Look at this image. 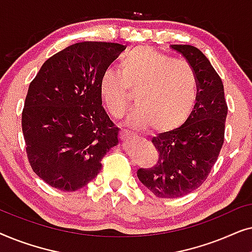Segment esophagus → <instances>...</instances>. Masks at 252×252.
Wrapping results in <instances>:
<instances>
[{"label":"esophagus","instance_id":"34e87169","mask_svg":"<svg viewBox=\"0 0 252 252\" xmlns=\"http://www.w3.org/2000/svg\"><path fill=\"white\" fill-rule=\"evenodd\" d=\"M120 134H122L123 139H128V137H132L135 135V133L130 132V130H128V129H122L120 130Z\"/></svg>","mask_w":252,"mask_h":252}]
</instances>
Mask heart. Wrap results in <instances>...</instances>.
<instances>
[{"label": "heart", "instance_id": "obj_1", "mask_svg": "<svg viewBox=\"0 0 252 252\" xmlns=\"http://www.w3.org/2000/svg\"><path fill=\"white\" fill-rule=\"evenodd\" d=\"M129 92H134L136 105L127 123L136 128L151 125L167 132L191 115L198 98V79L186 62L141 46L123 55L119 71L105 68L98 80L99 97L116 118L125 112Z\"/></svg>", "mask_w": 252, "mask_h": 252}]
</instances>
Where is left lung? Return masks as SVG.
<instances>
[{"label": "left lung", "mask_w": 252, "mask_h": 252, "mask_svg": "<svg viewBox=\"0 0 252 252\" xmlns=\"http://www.w3.org/2000/svg\"><path fill=\"white\" fill-rule=\"evenodd\" d=\"M194 68L198 98L185 124L154 136L157 149L155 166L139 168L137 178L160 198H177L197 189L206 180L223 144L227 103L219 74L196 47L172 44Z\"/></svg>", "instance_id": "1"}]
</instances>
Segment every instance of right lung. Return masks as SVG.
Here are the masks:
<instances>
[{"mask_svg":"<svg viewBox=\"0 0 252 252\" xmlns=\"http://www.w3.org/2000/svg\"><path fill=\"white\" fill-rule=\"evenodd\" d=\"M125 49L111 42L74 43L48 58L30 84L22 113L26 154L51 187H85L118 144L119 128L102 106L98 80Z\"/></svg>","mask_w":252,"mask_h":252,"instance_id":"obj_1","label":"right lung"}]
</instances>
